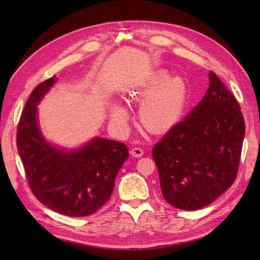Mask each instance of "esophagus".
Masks as SVG:
<instances>
[{"mask_svg": "<svg viewBox=\"0 0 260 260\" xmlns=\"http://www.w3.org/2000/svg\"><path fill=\"white\" fill-rule=\"evenodd\" d=\"M131 154H132V155H133V156H135V157H141V156H143V154H144V150H143L142 147L136 146V147L132 148Z\"/></svg>", "mask_w": 260, "mask_h": 260, "instance_id": "1", "label": "esophagus"}]
</instances>
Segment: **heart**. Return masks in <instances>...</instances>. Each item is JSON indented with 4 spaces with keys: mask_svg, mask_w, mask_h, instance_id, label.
I'll return each mask as SVG.
<instances>
[{
    "mask_svg": "<svg viewBox=\"0 0 260 260\" xmlns=\"http://www.w3.org/2000/svg\"><path fill=\"white\" fill-rule=\"evenodd\" d=\"M136 97H144L140 106L142 124L153 133H161L172 126L183 112L186 102V85L180 77H170L165 70H157L148 77ZM112 118L125 124L128 114L120 105L112 108Z\"/></svg>",
    "mask_w": 260,
    "mask_h": 260,
    "instance_id": "1",
    "label": "heart"
}]
</instances>
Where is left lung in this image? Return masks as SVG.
Segmentation results:
<instances>
[{"label":"left lung","instance_id":"8db88e82","mask_svg":"<svg viewBox=\"0 0 260 260\" xmlns=\"http://www.w3.org/2000/svg\"><path fill=\"white\" fill-rule=\"evenodd\" d=\"M209 78L202 101L152 151L164 199L183 210L213 202L238 174L244 116L234 93L213 71Z\"/></svg>","mask_w":260,"mask_h":260}]
</instances>
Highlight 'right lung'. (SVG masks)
<instances>
[{
    "mask_svg": "<svg viewBox=\"0 0 260 260\" xmlns=\"http://www.w3.org/2000/svg\"><path fill=\"white\" fill-rule=\"evenodd\" d=\"M54 82L56 76L31 92L18 124L16 146L38 200L58 213L86 217L109 200L128 148L124 143L102 137L69 152L47 143L38 127L37 105Z\"/></svg>",
    "mask_w": 260,
    "mask_h": 260,
    "instance_id": "add662e5",
    "label": "right lung"
}]
</instances>
